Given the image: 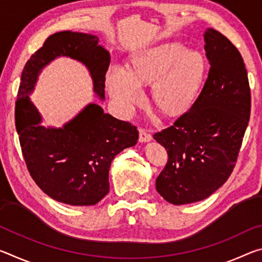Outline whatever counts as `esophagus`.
<instances>
[{"instance_id": "obj_1", "label": "esophagus", "mask_w": 262, "mask_h": 262, "mask_svg": "<svg viewBox=\"0 0 262 262\" xmlns=\"http://www.w3.org/2000/svg\"><path fill=\"white\" fill-rule=\"evenodd\" d=\"M139 134H140L139 141L142 142V143H143V142H149V141L152 140L151 134H150V133H148L145 129H143V128H140Z\"/></svg>"}]
</instances>
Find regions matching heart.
Instances as JSON below:
<instances>
[{
    "instance_id": "1",
    "label": "heart",
    "mask_w": 262,
    "mask_h": 262,
    "mask_svg": "<svg viewBox=\"0 0 262 262\" xmlns=\"http://www.w3.org/2000/svg\"><path fill=\"white\" fill-rule=\"evenodd\" d=\"M207 72L200 52L179 42H164L133 56L132 68L111 66L106 85L119 111L130 113L143 100L141 84L152 83V98L166 114H178L193 103Z\"/></svg>"
}]
</instances>
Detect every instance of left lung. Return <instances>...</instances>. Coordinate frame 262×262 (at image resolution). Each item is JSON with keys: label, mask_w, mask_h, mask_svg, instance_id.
I'll return each mask as SVG.
<instances>
[{"label": "left lung", "mask_w": 262, "mask_h": 262, "mask_svg": "<svg viewBox=\"0 0 262 262\" xmlns=\"http://www.w3.org/2000/svg\"><path fill=\"white\" fill-rule=\"evenodd\" d=\"M210 69L187 112L154 139L167 151L157 192L172 205L201 201L219 189L236 165L250 120L251 92L241 53L214 29L205 32Z\"/></svg>", "instance_id": "1"}]
</instances>
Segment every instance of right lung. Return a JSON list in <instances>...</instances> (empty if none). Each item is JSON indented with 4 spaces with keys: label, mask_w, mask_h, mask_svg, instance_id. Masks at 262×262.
Masks as SVG:
<instances>
[{
    "label": "right lung",
    "mask_w": 262,
    "mask_h": 262,
    "mask_svg": "<svg viewBox=\"0 0 262 262\" xmlns=\"http://www.w3.org/2000/svg\"><path fill=\"white\" fill-rule=\"evenodd\" d=\"M98 41L97 35L72 31L50 35L26 62L16 100V129L31 177L53 200L70 206H94L108 193L111 163L137 143L139 132L94 103L63 127L46 128L29 95L41 69L56 57L67 56L85 66L95 94L105 99L111 56Z\"/></svg>",
    "instance_id": "1"
}]
</instances>
